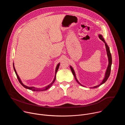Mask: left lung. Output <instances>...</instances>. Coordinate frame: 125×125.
Listing matches in <instances>:
<instances>
[{
	"mask_svg": "<svg viewBox=\"0 0 125 125\" xmlns=\"http://www.w3.org/2000/svg\"><path fill=\"white\" fill-rule=\"evenodd\" d=\"M98 37L102 41H103L104 43H105V47H106V52H107V56H108V66H107V69H106V71L105 72V76H104V79H103V80L102 81L101 83L97 85H95V86H93V87H90V88H97V87L100 86L101 84H103L104 83H105L106 82V81L107 80L108 78H109V76H110V72H111V65H112V56H111V53H110V49H109V46H108V45L107 44L106 42H105L104 39H103V37L102 35L101 34H99L98 35ZM70 69L71 70V71H72V72L73 73V75H74V78L75 79H76L77 82L81 86H83V87H85V86L83 85V84H82L78 80H77V78H76V74H75V71L73 68V67L71 66H70Z\"/></svg>",
	"mask_w": 125,
	"mask_h": 125,
	"instance_id": "1",
	"label": "left lung"
}]
</instances>
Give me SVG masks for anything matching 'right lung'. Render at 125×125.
<instances>
[{
	"label": "right lung",
	"mask_w": 125,
	"mask_h": 125,
	"mask_svg": "<svg viewBox=\"0 0 125 125\" xmlns=\"http://www.w3.org/2000/svg\"><path fill=\"white\" fill-rule=\"evenodd\" d=\"M60 64V63H59L57 64V65L56 66V69H55V73L54 78V79H53V81H52L49 84H48V85H47V86H44V87H41V88L35 87H34V86H30H30H27V85H25V84L22 83V82L21 80L20 79V78L19 76H18V75L17 74V73L16 71V69H15V66H14V63H13V68H14V71H15V74H16V76H17V79H18V81H19V82H20V83L22 84V85H23L25 88H27V89H29V90H31V91H34V92H42V91H46V90H48V88H49L51 86V85H52V84L54 83V82H55V79H56V73H57V70H58V68H59Z\"/></svg>",
	"instance_id": "1"
}]
</instances>
